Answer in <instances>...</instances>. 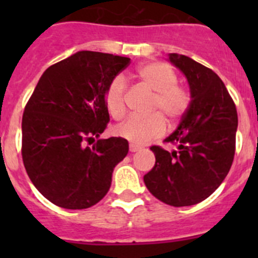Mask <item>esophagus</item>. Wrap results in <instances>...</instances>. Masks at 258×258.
<instances>
[{
    "instance_id": "34e87169",
    "label": "esophagus",
    "mask_w": 258,
    "mask_h": 258,
    "mask_svg": "<svg viewBox=\"0 0 258 258\" xmlns=\"http://www.w3.org/2000/svg\"><path fill=\"white\" fill-rule=\"evenodd\" d=\"M141 149H142V147H141V146H138V145H133V143H132V145L129 146V150H131V152H137V151H140Z\"/></svg>"
}]
</instances>
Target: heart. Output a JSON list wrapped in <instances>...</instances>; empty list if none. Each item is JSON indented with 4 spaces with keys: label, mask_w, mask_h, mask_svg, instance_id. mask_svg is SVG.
<instances>
[{
    "label": "heart",
    "mask_w": 258,
    "mask_h": 258,
    "mask_svg": "<svg viewBox=\"0 0 258 258\" xmlns=\"http://www.w3.org/2000/svg\"><path fill=\"white\" fill-rule=\"evenodd\" d=\"M136 77L143 88L154 93L150 111L156 113L147 117H129L116 127V134L129 142L143 145L163 136L166 127L163 116L170 124H175L187 113L191 95L184 86L177 84L178 77L172 66L164 61L143 63L136 70ZM104 103L115 120L125 115V84L121 77L111 80L104 93Z\"/></svg>",
    "instance_id": "b5f03b06"
}]
</instances>
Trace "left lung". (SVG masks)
Masks as SVG:
<instances>
[{"label":"left lung","instance_id":"obj_1","mask_svg":"<svg viewBox=\"0 0 258 258\" xmlns=\"http://www.w3.org/2000/svg\"><path fill=\"white\" fill-rule=\"evenodd\" d=\"M169 60L187 79L191 106L164 141L177 150L152 146L156 161L143 181L160 202L188 207L211 197L229 173L235 155L238 113L226 86L211 68L175 52L169 54Z\"/></svg>","mask_w":258,"mask_h":258}]
</instances>
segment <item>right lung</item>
<instances>
[{"label":"right lung","mask_w":258,"mask_h":258,"mask_svg":"<svg viewBox=\"0 0 258 258\" xmlns=\"http://www.w3.org/2000/svg\"><path fill=\"white\" fill-rule=\"evenodd\" d=\"M129 63L85 50L50 66L38 80L23 113L22 156L32 183L52 204L90 208L108 192L129 143L99 140L109 121L104 93ZM95 138L93 148L86 146Z\"/></svg>","instance_id":"add662e5"}]
</instances>
